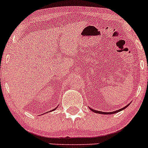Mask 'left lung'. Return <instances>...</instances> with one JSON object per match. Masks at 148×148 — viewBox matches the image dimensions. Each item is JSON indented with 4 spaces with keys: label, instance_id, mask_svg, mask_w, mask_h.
Listing matches in <instances>:
<instances>
[{
    "label": "left lung",
    "instance_id": "obj_1",
    "mask_svg": "<svg viewBox=\"0 0 148 148\" xmlns=\"http://www.w3.org/2000/svg\"><path fill=\"white\" fill-rule=\"evenodd\" d=\"M129 105L130 104H128L127 105V106H125L124 107V108H121V109H119V110H118V111H113V112H101V111H96V110H94V109H92L91 108H90V109L92 111H93V112H95V113H101V114H114V113H118V112H119V111H123V109H125V108H126L127 106H129Z\"/></svg>",
    "mask_w": 148,
    "mask_h": 148
}]
</instances>
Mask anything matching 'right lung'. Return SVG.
Here are the masks:
<instances>
[{"instance_id":"add662e5","label":"right lung","mask_w":148,"mask_h":148,"mask_svg":"<svg viewBox=\"0 0 148 148\" xmlns=\"http://www.w3.org/2000/svg\"><path fill=\"white\" fill-rule=\"evenodd\" d=\"M55 109H56V108H55ZM55 109H53V110H55Z\"/></svg>"}]
</instances>
